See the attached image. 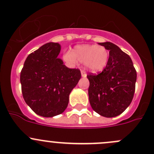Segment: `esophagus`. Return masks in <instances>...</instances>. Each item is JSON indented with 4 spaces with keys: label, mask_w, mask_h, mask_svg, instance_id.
Here are the masks:
<instances>
[{
    "label": "esophagus",
    "mask_w": 154,
    "mask_h": 154,
    "mask_svg": "<svg viewBox=\"0 0 154 154\" xmlns=\"http://www.w3.org/2000/svg\"><path fill=\"white\" fill-rule=\"evenodd\" d=\"M81 75L82 77H86V76H87L86 72H85L84 70H81Z\"/></svg>",
    "instance_id": "esophagus-1"
}]
</instances>
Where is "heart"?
Returning <instances> with one entry per match:
<instances>
[{
  "label": "heart",
  "instance_id": "b5f03b06",
  "mask_svg": "<svg viewBox=\"0 0 154 154\" xmlns=\"http://www.w3.org/2000/svg\"><path fill=\"white\" fill-rule=\"evenodd\" d=\"M63 58L71 63L78 62L85 64L88 70L93 72L103 71L109 60V51L103 46L84 44L74 47L72 51L64 54Z\"/></svg>",
  "mask_w": 154,
  "mask_h": 154
}]
</instances>
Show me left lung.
Returning <instances> with one entry per match:
<instances>
[{
  "instance_id": "obj_1",
  "label": "left lung",
  "mask_w": 154,
  "mask_h": 154,
  "mask_svg": "<svg viewBox=\"0 0 154 154\" xmlns=\"http://www.w3.org/2000/svg\"><path fill=\"white\" fill-rule=\"evenodd\" d=\"M109 50L108 64L101 73L88 74V97L91 108L100 115L114 117L131 103L137 72L129 55L111 42L100 43Z\"/></svg>"
}]
</instances>
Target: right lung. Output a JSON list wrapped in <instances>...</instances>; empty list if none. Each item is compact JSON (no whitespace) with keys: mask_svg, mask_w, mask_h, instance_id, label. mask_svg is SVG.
Segmentation results:
<instances>
[{"mask_svg":"<svg viewBox=\"0 0 154 154\" xmlns=\"http://www.w3.org/2000/svg\"><path fill=\"white\" fill-rule=\"evenodd\" d=\"M60 45L48 43L27 57L20 72L23 97L35 114L52 117L62 114L69 97L81 78L78 69H69L57 57Z\"/></svg>","mask_w":154,"mask_h":154,"instance_id":"obj_1","label":"right lung"}]
</instances>
